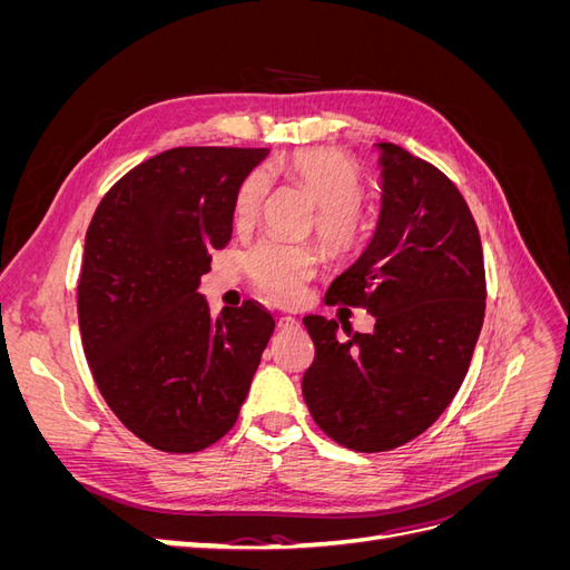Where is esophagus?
I'll use <instances>...</instances> for the list:
<instances>
[{
    "label": "esophagus",
    "mask_w": 570,
    "mask_h": 570,
    "mask_svg": "<svg viewBox=\"0 0 570 570\" xmlns=\"http://www.w3.org/2000/svg\"><path fill=\"white\" fill-rule=\"evenodd\" d=\"M297 325H299V321L292 318V316H281V318H278V327H281V331H292V327H297Z\"/></svg>",
    "instance_id": "esophagus-1"
}]
</instances>
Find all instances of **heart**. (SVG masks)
<instances>
[{"label": "heart", "mask_w": 570, "mask_h": 570, "mask_svg": "<svg viewBox=\"0 0 570 570\" xmlns=\"http://www.w3.org/2000/svg\"><path fill=\"white\" fill-rule=\"evenodd\" d=\"M271 180H285L316 202L314 228L333 256L356 254L373 235L375 218L364 197V178L347 154L331 147L297 149L266 164L237 187L233 216L237 228H249L262 216ZM249 283L273 304L292 306L304 299L306 285L321 266L314 245H295L266 237L243 258Z\"/></svg>", "instance_id": "obj_1"}]
</instances>
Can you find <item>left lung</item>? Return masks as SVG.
I'll use <instances>...</instances> for the list:
<instances>
[{"label": "left lung", "mask_w": 570, "mask_h": 570, "mask_svg": "<svg viewBox=\"0 0 570 570\" xmlns=\"http://www.w3.org/2000/svg\"><path fill=\"white\" fill-rule=\"evenodd\" d=\"M383 212L368 249L327 289L366 308L373 333L306 316L316 356L302 392L323 433L354 452H390L452 404L485 318L475 218L438 166L381 142ZM342 321V318H340Z\"/></svg>", "instance_id": "obj_1"}]
</instances>
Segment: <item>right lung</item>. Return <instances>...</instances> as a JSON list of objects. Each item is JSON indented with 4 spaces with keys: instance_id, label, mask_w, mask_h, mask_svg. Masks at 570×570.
<instances>
[{
    "instance_id": "add662e5",
    "label": "right lung",
    "mask_w": 570,
    "mask_h": 570,
    "mask_svg": "<svg viewBox=\"0 0 570 570\" xmlns=\"http://www.w3.org/2000/svg\"><path fill=\"white\" fill-rule=\"evenodd\" d=\"M258 147H176L120 178L85 235L82 350L132 435L193 454L235 425L275 321L247 299L212 316L199 278L228 247L237 187Z\"/></svg>"
}]
</instances>
